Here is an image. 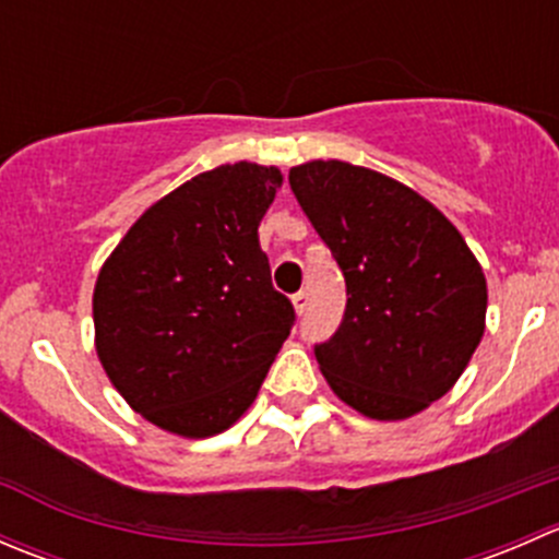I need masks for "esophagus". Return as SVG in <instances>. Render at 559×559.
<instances>
[{"label":"esophagus","instance_id":"1","mask_svg":"<svg viewBox=\"0 0 559 559\" xmlns=\"http://www.w3.org/2000/svg\"><path fill=\"white\" fill-rule=\"evenodd\" d=\"M292 306H295L297 313H306L308 311V292H297L295 297H292Z\"/></svg>","mask_w":559,"mask_h":559}]
</instances>
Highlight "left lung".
Segmentation results:
<instances>
[{
  "instance_id": "obj_1",
  "label": "left lung",
  "mask_w": 559,
  "mask_h": 559,
  "mask_svg": "<svg viewBox=\"0 0 559 559\" xmlns=\"http://www.w3.org/2000/svg\"><path fill=\"white\" fill-rule=\"evenodd\" d=\"M289 186L346 278V313L316 362L368 419H411L456 384L481 343L487 278L460 229L411 186L313 159Z\"/></svg>"
}]
</instances>
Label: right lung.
Instances as JSON below:
<instances>
[{
    "mask_svg": "<svg viewBox=\"0 0 559 559\" xmlns=\"http://www.w3.org/2000/svg\"><path fill=\"white\" fill-rule=\"evenodd\" d=\"M281 183L278 167L253 162L194 175L154 202L99 270L97 357L129 408L159 430H229L295 324L259 246Z\"/></svg>",
    "mask_w": 559,
    "mask_h": 559,
    "instance_id": "1",
    "label": "right lung"
}]
</instances>
